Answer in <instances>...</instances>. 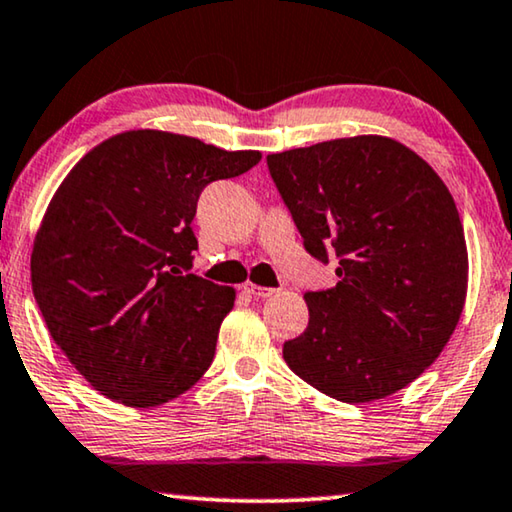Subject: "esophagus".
Wrapping results in <instances>:
<instances>
[{
    "mask_svg": "<svg viewBox=\"0 0 512 512\" xmlns=\"http://www.w3.org/2000/svg\"><path fill=\"white\" fill-rule=\"evenodd\" d=\"M244 291H247L249 295H254V298H261V300H265V298H272L274 293V288H265V286H256V284H251V281H247V284L242 286Z\"/></svg>",
    "mask_w": 512,
    "mask_h": 512,
    "instance_id": "obj_1",
    "label": "esophagus"
}]
</instances>
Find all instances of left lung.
<instances>
[{"label": "left lung", "instance_id": "8db88e82", "mask_svg": "<svg viewBox=\"0 0 512 512\" xmlns=\"http://www.w3.org/2000/svg\"><path fill=\"white\" fill-rule=\"evenodd\" d=\"M274 184L305 249L335 288L307 293V330L286 365L346 404L416 381L453 335L469 254L457 205L434 168L385 136H353L268 154Z\"/></svg>", "mask_w": 512, "mask_h": 512}]
</instances>
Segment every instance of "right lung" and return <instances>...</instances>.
Segmentation results:
<instances>
[{
	"instance_id": "1",
	"label": "right lung",
	"mask_w": 512,
	"mask_h": 512,
	"mask_svg": "<svg viewBox=\"0 0 512 512\" xmlns=\"http://www.w3.org/2000/svg\"><path fill=\"white\" fill-rule=\"evenodd\" d=\"M261 152H226L157 129L103 140L64 177L32 249L50 337L113 402L161 406L212 365L235 288L191 272L201 191Z\"/></svg>"
}]
</instances>
